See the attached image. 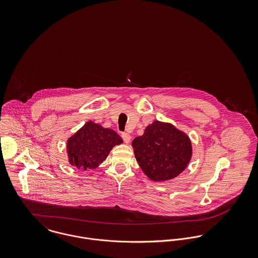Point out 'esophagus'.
<instances>
[{"label": "esophagus", "instance_id": "obj_1", "mask_svg": "<svg viewBox=\"0 0 258 258\" xmlns=\"http://www.w3.org/2000/svg\"><path fill=\"white\" fill-rule=\"evenodd\" d=\"M121 137H122V139H123V141H124L125 143H129V142H130V140H131V136H130V134L125 133V132L121 134Z\"/></svg>", "mask_w": 258, "mask_h": 258}]
</instances>
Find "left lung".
<instances>
[{"label": "left lung", "instance_id": "8db88e82", "mask_svg": "<svg viewBox=\"0 0 258 258\" xmlns=\"http://www.w3.org/2000/svg\"><path fill=\"white\" fill-rule=\"evenodd\" d=\"M132 146L136 160L148 177L161 182L177 177L188 164L191 145L188 137L173 125L154 121Z\"/></svg>", "mask_w": 258, "mask_h": 258}]
</instances>
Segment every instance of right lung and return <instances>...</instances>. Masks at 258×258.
Returning <instances> with one entry per match:
<instances>
[{"instance_id": "add662e5", "label": "right lung", "mask_w": 258, "mask_h": 258, "mask_svg": "<svg viewBox=\"0 0 258 258\" xmlns=\"http://www.w3.org/2000/svg\"><path fill=\"white\" fill-rule=\"evenodd\" d=\"M121 143L122 139L115 131L89 121L68 141L70 163L83 171L95 169L111 149Z\"/></svg>"}]
</instances>
